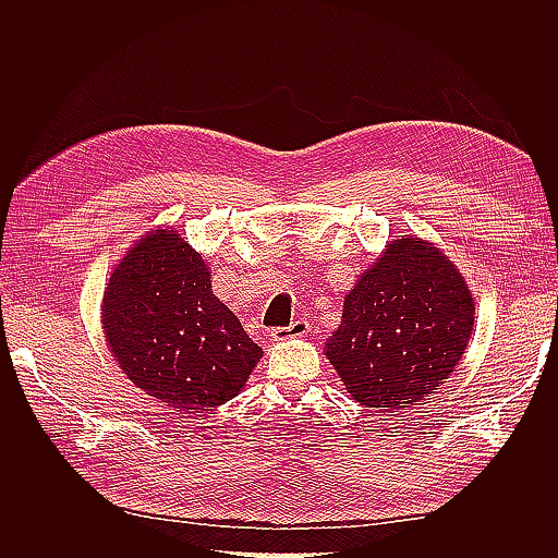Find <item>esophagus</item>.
<instances>
[{
    "mask_svg": "<svg viewBox=\"0 0 558 558\" xmlns=\"http://www.w3.org/2000/svg\"><path fill=\"white\" fill-rule=\"evenodd\" d=\"M310 332V320L307 318H298L293 320L291 326H283V328H275L272 337L277 342L289 340V337H305Z\"/></svg>",
    "mask_w": 558,
    "mask_h": 558,
    "instance_id": "obj_1",
    "label": "esophagus"
}]
</instances>
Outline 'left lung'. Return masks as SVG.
Returning a JSON list of instances; mask_svg holds the SVG:
<instances>
[{
    "mask_svg": "<svg viewBox=\"0 0 558 558\" xmlns=\"http://www.w3.org/2000/svg\"><path fill=\"white\" fill-rule=\"evenodd\" d=\"M475 305L451 260L396 240L344 300L326 356L367 408H410L433 393L468 347Z\"/></svg>",
    "mask_w": 558,
    "mask_h": 558,
    "instance_id": "1",
    "label": "left lung"
}]
</instances>
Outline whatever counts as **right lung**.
I'll use <instances>...</instances> for the list:
<instances>
[{
  "instance_id": "right-lung-1",
  "label": "right lung",
  "mask_w": 558,
  "mask_h": 558,
  "mask_svg": "<svg viewBox=\"0 0 558 558\" xmlns=\"http://www.w3.org/2000/svg\"><path fill=\"white\" fill-rule=\"evenodd\" d=\"M102 320L123 373L177 410L232 400L263 356L174 230L150 232L128 251L107 283Z\"/></svg>"
}]
</instances>
